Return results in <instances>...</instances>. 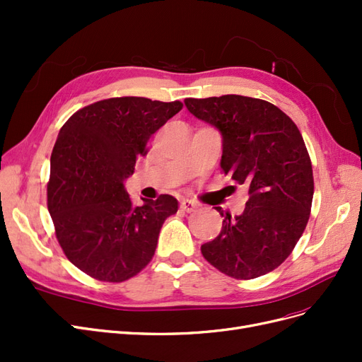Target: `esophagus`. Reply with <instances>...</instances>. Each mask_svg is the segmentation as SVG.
Instances as JSON below:
<instances>
[{
  "label": "esophagus",
  "instance_id": "obj_1",
  "mask_svg": "<svg viewBox=\"0 0 362 362\" xmlns=\"http://www.w3.org/2000/svg\"><path fill=\"white\" fill-rule=\"evenodd\" d=\"M180 206H181V210L187 211V213H193V211H196V208H198V205H196V204H194L193 201H190V199H182L181 204H180Z\"/></svg>",
  "mask_w": 362,
  "mask_h": 362
}]
</instances>
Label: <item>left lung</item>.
Returning a JSON list of instances; mask_svg holds the SVG:
<instances>
[{
    "label": "left lung",
    "mask_w": 362,
    "mask_h": 362,
    "mask_svg": "<svg viewBox=\"0 0 362 362\" xmlns=\"http://www.w3.org/2000/svg\"><path fill=\"white\" fill-rule=\"evenodd\" d=\"M184 103L221 131V169L249 193L240 216L216 208L222 231L201 246L202 255L234 279L266 275L288 258L311 213L313 166L300 131L276 105L258 98L223 95Z\"/></svg>",
    "instance_id": "left-lung-1"
}]
</instances>
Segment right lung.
I'll return each instance as SVG.
<instances>
[{
    "instance_id": "1",
    "label": "right lung",
    "mask_w": 362,
    "mask_h": 362,
    "mask_svg": "<svg viewBox=\"0 0 362 362\" xmlns=\"http://www.w3.org/2000/svg\"><path fill=\"white\" fill-rule=\"evenodd\" d=\"M182 108L140 96L108 98L75 112L51 154L47 204L64 255L86 275L124 282L156 254L164 221L178 201L160 194L134 206L124 181L148 140Z\"/></svg>"
}]
</instances>
